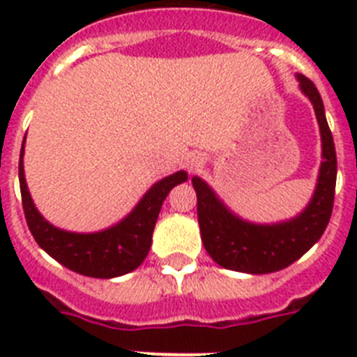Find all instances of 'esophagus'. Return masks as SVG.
Wrapping results in <instances>:
<instances>
[{
	"label": "esophagus",
	"instance_id": "esophagus-1",
	"mask_svg": "<svg viewBox=\"0 0 357 357\" xmlns=\"http://www.w3.org/2000/svg\"><path fill=\"white\" fill-rule=\"evenodd\" d=\"M202 164H204V160H202V157H193V160H191V162H189V169H191V172H193V169L200 168Z\"/></svg>",
	"mask_w": 357,
	"mask_h": 357
}]
</instances>
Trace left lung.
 Listing matches in <instances>:
<instances>
[{
    "mask_svg": "<svg viewBox=\"0 0 357 357\" xmlns=\"http://www.w3.org/2000/svg\"><path fill=\"white\" fill-rule=\"evenodd\" d=\"M301 89L311 100L321 132L324 162L317 191L304 213L279 225H252L225 209L209 185L198 176L193 178L197 191V213L200 234L207 254L220 266L247 273H270L282 270L301 259L321 238L331 220L336 189V150L327 125L324 102L314 84L298 75Z\"/></svg>",
    "mask_w": 357,
    "mask_h": 357,
    "instance_id": "1",
    "label": "left lung"
}]
</instances>
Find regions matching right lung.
<instances>
[{
    "instance_id": "add662e5",
    "label": "right lung",
    "mask_w": 357,
    "mask_h": 357,
    "mask_svg": "<svg viewBox=\"0 0 357 357\" xmlns=\"http://www.w3.org/2000/svg\"><path fill=\"white\" fill-rule=\"evenodd\" d=\"M188 181V173L176 172L157 182L134 211L116 227L96 234H75L50 225L36 209L28 193L23 172V148L19 159V185L24 218L31 236L44 252L73 272L98 279L125 275L139 266L148 255L151 234L164 198L176 184Z\"/></svg>"
}]
</instances>
